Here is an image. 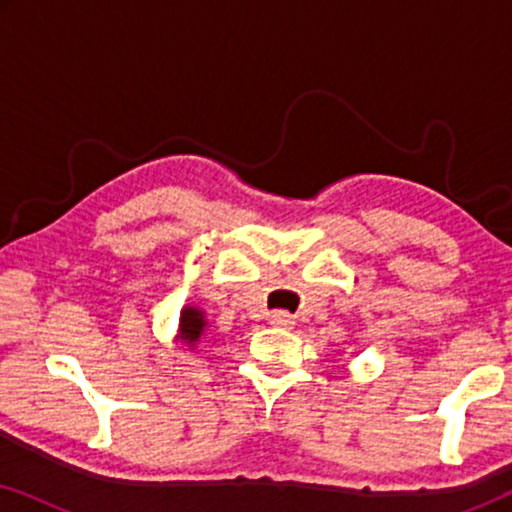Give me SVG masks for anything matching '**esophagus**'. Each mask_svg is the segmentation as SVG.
<instances>
[{
  "label": "esophagus",
  "mask_w": 512,
  "mask_h": 512,
  "mask_svg": "<svg viewBox=\"0 0 512 512\" xmlns=\"http://www.w3.org/2000/svg\"><path fill=\"white\" fill-rule=\"evenodd\" d=\"M270 324L279 326V328H293V326H296V319H293V314H289V312L277 310V312L270 314Z\"/></svg>",
  "instance_id": "34e87169"
}]
</instances>
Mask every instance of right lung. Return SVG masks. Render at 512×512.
<instances>
[{"mask_svg": "<svg viewBox=\"0 0 512 512\" xmlns=\"http://www.w3.org/2000/svg\"><path fill=\"white\" fill-rule=\"evenodd\" d=\"M205 317H202L200 310H195V307H184V312H181V340L186 342V345H195V342L200 340V335L205 333Z\"/></svg>", "mask_w": 512, "mask_h": 512, "instance_id": "obj_1", "label": "right lung"}]
</instances>
